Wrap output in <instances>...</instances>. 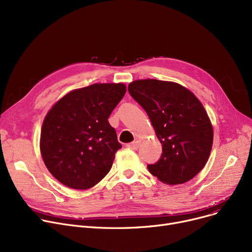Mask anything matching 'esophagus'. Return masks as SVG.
Instances as JSON below:
<instances>
[{
	"label": "esophagus",
	"mask_w": 252,
	"mask_h": 252,
	"mask_svg": "<svg viewBox=\"0 0 252 252\" xmlns=\"http://www.w3.org/2000/svg\"><path fill=\"white\" fill-rule=\"evenodd\" d=\"M140 144H141V141H140V140H136V141H134V142H131V143L127 144L126 146H127L129 149L137 150V149L139 148V146H140Z\"/></svg>",
	"instance_id": "1"
}]
</instances>
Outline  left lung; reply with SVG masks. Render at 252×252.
<instances>
[{
    "instance_id": "8db88e82",
    "label": "left lung",
    "mask_w": 252,
    "mask_h": 252,
    "mask_svg": "<svg viewBox=\"0 0 252 252\" xmlns=\"http://www.w3.org/2000/svg\"><path fill=\"white\" fill-rule=\"evenodd\" d=\"M128 92L147 112L162 145L160 159L150 173L168 185L192 180L205 166L214 128L202 103L184 86L154 78L129 83Z\"/></svg>"
}]
</instances>
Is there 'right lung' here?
Here are the masks:
<instances>
[{"label": "right lung", "mask_w": 252, "mask_h": 252, "mask_svg": "<svg viewBox=\"0 0 252 252\" xmlns=\"http://www.w3.org/2000/svg\"><path fill=\"white\" fill-rule=\"evenodd\" d=\"M126 92L123 83L93 84L70 91L48 111L39 149L48 170L61 184L86 190L109 173L122 145L108 117Z\"/></svg>", "instance_id": "obj_1"}]
</instances>
